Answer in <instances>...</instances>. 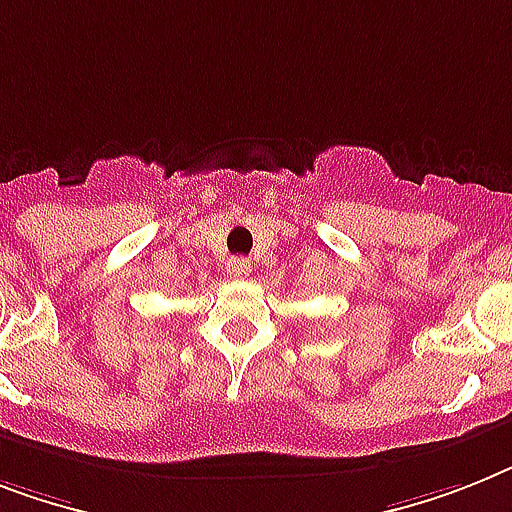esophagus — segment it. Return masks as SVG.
Returning a JSON list of instances; mask_svg holds the SVG:
<instances>
[{
  "label": "esophagus",
  "mask_w": 512,
  "mask_h": 512,
  "mask_svg": "<svg viewBox=\"0 0 512 512\" xmlns=\"http://www.w3.org/2000/svg\"><path fill=\"white\" fill-rule=\"evenodd\" d=\"M248 272H251V264H248L246 259H235L230 264V277H235V280H240V277H246Z\"/></svg>",
  "instance_id": "esophagus-1"
}]
</instances>
